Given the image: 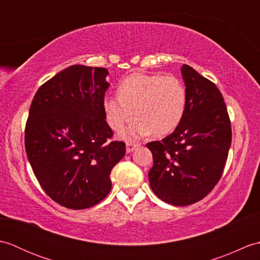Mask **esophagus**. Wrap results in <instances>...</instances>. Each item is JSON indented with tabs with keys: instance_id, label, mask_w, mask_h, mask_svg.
I'll return each instance as SVG.
<instances>
[{
	"instance_id": "1",
	"label": "esophagus",
	"mask_w": 260,
	"mask_h": 260,
	"mask_svg": "<svg viewBox=\"0 0 260 260\" xmlns=\"http://www.w3.org/2000/svg\"><path fill=\"white\" fill-rule=\"evenodd\" d=\"M141 144L140 143H135V142H127L126 143V152L131 153L133 152L136 147H139Z\"/></svg>"
}]
</instances>
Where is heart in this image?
Here are the masks:
<instances>
[{"instance_id": "heart-1", "label": "heart", "mask_w": 260, "mask_h": 260, "mask_svg": "<svg viewBox=\"0 0 260 260\" xmlns=\"http://www.w3.org/2000/svg\"><path fill=\"white\" fill-rule=\"evenodd\" d=\"M103 108L108 125L118 131L136 119L120 136L133 140L153 133L167 135L181 123L186 108V89L176 76L133 74L120 82L118 95H107Z\"/></svg>"}]
</instances>
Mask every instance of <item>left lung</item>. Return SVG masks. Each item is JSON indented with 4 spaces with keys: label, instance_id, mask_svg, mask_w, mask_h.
I'll use <instances>...</instances> for the list:
<instances>
[{
    "label": "left lung",
    "instance_id": "1",
    "mask_svg": "<svg viewBox=\"0 0 260 260\" xmlns=\"http://www.w3.org/2000/svg\"><path fill=\"white\" fill-rule=\"evenodd\" d=\"M183 118L172 134L147 143L153 154L148 180L153 192L173 206L202 200L221 179L231 144L227 106L218 87L187 64Z\"/></svg>",
    "mask_w": 260,
    "mask_h": 260
}]
</instances>
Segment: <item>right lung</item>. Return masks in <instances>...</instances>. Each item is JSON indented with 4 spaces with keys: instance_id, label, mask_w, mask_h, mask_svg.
I'll use <instances>...</instances> for the list:
<instances>
[{
    "instance_id": "right-lung-1",
    "label": "right lung",
    "mask_w": 260,
    "mask_h": 260,
    "mask_svg": "<svg viewBox=\"0 0 260 260\" xmlns=\"http://www.w3.org/2000/svg\"><path fill=\"white\" fill-rule=\"evenodd\" d=\"M108 70L74 64L41 85L31 103L24 144L41 187L74 210L101 202L112 189L110 172L126 145L113 141L103 101Z\"/></svg>"
}]
</instances>
